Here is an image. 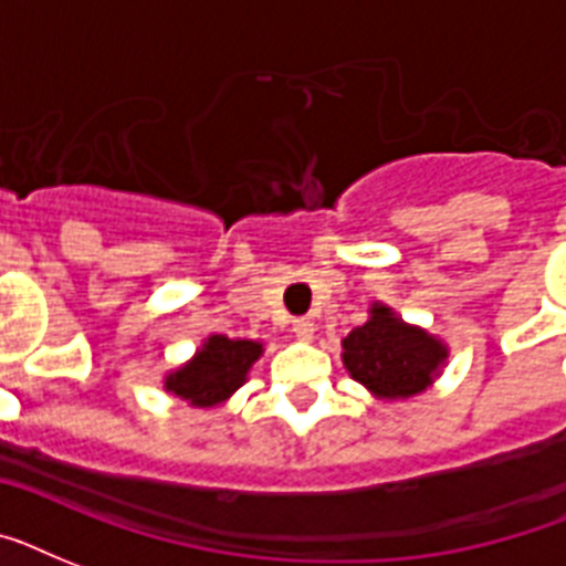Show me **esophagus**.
Wrapping results in <instances>:
<instances>
[{"label": "esophagus", "instance_id": "34e87169", "mask_svg": "<svg viewBox=\"0 0 566 566\" xmlns=\"http://www.w3.org/2000/svg\"><path fill=\"white\" fill-rule=\"evenodd\" d=\"M293 334L298 339H314V323L305 319V316H298V319H293Z\"/></svg>", "mask_w": 566, "mask_h": 566}]
</instances>
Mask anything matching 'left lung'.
<instances>
[{
    "label": "left lung",
    "mask_w": 566,
    "mask_h": 566,
    "mask_svg": "<svg viewBox=\"0 0 566 566\" xmlns=\"http://www.w3.org/2000/svg\"><path fill=\"white\" fill-rule=\"evenodd\" d=\"M448 360V348L433 334L407 325L392 307H369V319L343 339L348 375L378 398H412L424 392Z\"/></svg>",
    "instance_id": "obj_1"
}]
</instances>
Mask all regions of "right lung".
Wrapping results in <instances>:
<instances>
[{
    "label": "right lung",
    "mask_w": 566,
    "mask_h": 566,
    "mask_svg": "<svg viewBox=\"0 0 566 566\" xmlns=\"http://www.w3.org/2000/svg\"><path fill=\"white\" fill-rule=\"evenodd\" d=\"M264 346L255 339H229L211 334L197 355L165 378V389L191 407H218L241 387Z\"/></svg>",
    "instance_id": "add662e5"
}]
</instances>
